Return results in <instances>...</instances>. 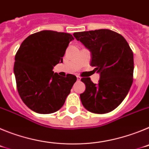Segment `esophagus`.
<instances>
[{"label":"esophagus","mask_w":149,"mask_h":149,"mask_svg":"<svg viewBox=\"0 0 149 149\" xmlns=\"http://www.w3.org/2000/svg\"><path fill=\"white\" fill-rule=\"evenodd\" d=\"M81 77H79V76H77V81H81Z\"/></svg>","instance_id":"esophagus-1"}]
</instances>
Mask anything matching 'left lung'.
<instances>
[{"mask_svg": "<svg viewBox=\"0 0 149 149\" xmlns=\"http://www.w3.org/2000/svg\"><path fill=\"white\" fill-rule=\"evenodd\" d=\"M91 54L90 65L100 74L97 84L83 77L85 92L80 95L89 112L103 114L116 109L125 99L133 83L134 54L120 34L108 29L74 33Z\"/></svg>", "mask_w": 149, "mask_h": 149, "instance_id": "obj_1", "label": "left lung"}]
</instances>
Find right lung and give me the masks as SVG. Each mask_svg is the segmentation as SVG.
Here are the masks:
<instances>
[{
    "label": "right lung",
    "instance_id": "1",
    "mask_svg": "<svg viewBox=\"0 0 149 149\" xmlns=\"http://www.w3.org/2000/svg\"><path fill=\"white\" fill-rule=\"evenodd\" d=\"M72 35L42 30L24 40L15 56L14 74L23 102L33 111L52 113L65 103L77 77L54 73V66L63 63Z\"/></svg>",
    "mask_w": 149,
    "mask_h": 149
}]
</instances>
